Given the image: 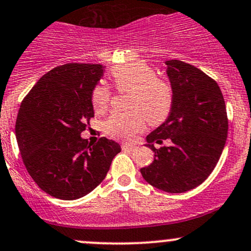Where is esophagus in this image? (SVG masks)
Listing matches in <instances>:
<instances>
[{"instance_id": "34e87169", "label": "esophagus", "mask_w": 251, "mask_h": 251, "mask_svg": "<svg viewBox=\"0 0 251 251\" xmlns=\"http://www.w3.org/2000/svg\"><path fill=\"white\" fill-rule=\"evenodd\" d=\"M121 149H123V150L133 151V150H136V147L132 144H127V143H123V144H121Z\"/></svg>"}]
</instances>
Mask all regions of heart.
Segmentation results:
<instances>
[{
    "label": "heart",
    "mask_w": 251,
    "mask_h": 251,
    "mask_svg": "<svg viewBox=\"0 0 251 251\" xmlns=\"http://www.w3.org/2000/svg\"><path fill=\"white\" fill-rule=\"evenodd\" d=\"M119 92H130L127 108L130 111L114 113L104 123V131L117 139H132L144 128L145 119L150 125H159L169 117L173 108V89L164 79L157 77L150 65L143 62L128 63L111 71ZM112 93L106 84L100 83L92 93L95 112L103 113L111 103Z\"/></svg>",
    "instance_id": "1"
}]
</instances>
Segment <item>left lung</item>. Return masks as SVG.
<instances>
[{"instance_id":"8db88e82","label":"left lung","mask_w":251,"mask_h":251,"mask_svg":"<svg viewBox=\"0 0 251 251\" xmlns=\"http://www.w3.org/2000/svg\"><path fill=\"white\" fill-rule=\"evenodd\" d=\"M173 88L169 117L147 137L155 152L150 166L142 168L151 186L168 193H182L201 184L218 163L227 137L226 107L219 85L194 65L167 60ZM169 147L156 149L153 143Z\"/></svg>"}]
</instances>
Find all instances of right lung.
Wrapping results in <instances>:
<instances>
[{
  "label": "right lung",
  "instance_id": "1",
  "mask_svg": "<svg viewBox=\"0 0 251 251\" xmlns=\"http://www.w3.org/2000/svg\"><path fill=\"white\" fill-rule=\"evenodd\" d=\"M101 64L68 63L45 74L25 96L15 123L23 162L51 197L75 200L106 177L120 145L102 137L81 138L94 117L92 93L103 76Z\"/></svg>",
  "mask_w": 251,
  "mask_h": 251
}]
</instances>
